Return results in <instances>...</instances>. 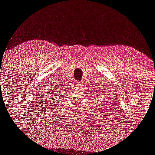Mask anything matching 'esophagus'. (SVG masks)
<instances>
[{
  "instance_id": "esophagus-1",
  "label": "esophagus",
  "mask_w": 155,
  "mask_h": 155,
  "mask_svg": "<svg viewBox=\"0 0 155 155\" xmlns=\"http://www.w3.org/2000/svg\"><path fill=\"white\" fill-rule=\"evenodd\" d=\"M75 84H76V85L78 86V87H80L81 84L79 82H75Z\"/></svg>"
}]
</instances>
